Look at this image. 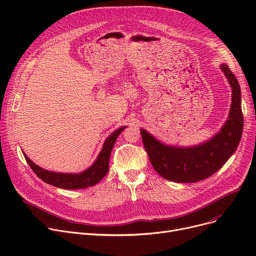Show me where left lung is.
Masks as SVG:
<instances>
[{
    "label": "left lung",
    "mask_w": 256,
    "mask_h": 256,
    "mask_svg": "<svg viewBox=\"0 0 256 256\" xmlns=\"http://www.w3.org/2000/svg\"><path fill=\"white\" fill-rule=\"evenodd\" d=\"M220 68L232 88L228 118L220 132L210 140L190 147L164 144L141 128V135L150 163L160 176L176 182H196L216 173L236 150L243 132L240 88L226 64Z\"/></svg>",
    "instance_id": "8db88e82"
}]
</instances>
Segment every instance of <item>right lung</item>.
Masks as SVG:
<instances>
[{
  "label": "right lung",
  "mask_w": 256,
  "mask_h": 256,
  "mask_svg": "<svg viewBox=\"0 0 256 256\" xmlns=\"http://www.w3.org/2000/svg\"><path fill=\"white\" fill-rule=\"evenodd\" d=\"M126 128V126H121L115 132H113L111 135L104 140L102 148L98 154L96 160H94V163L89 168L80 173H61L46 170L33 163L24 152L22 154L26 163L29 164V166L35 172L36 176L40 180H42L44 182L67 190L84 189V188L96 184L104 178L108 171H109V160L112 148L116 142L117 137Z\"/></svg>",
  "instance_id": "add662e5"
}]
</instances>
